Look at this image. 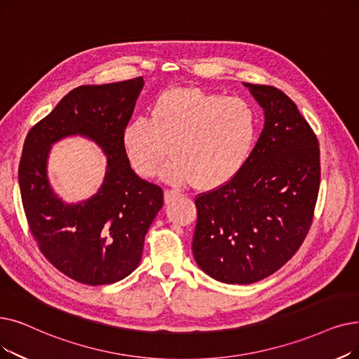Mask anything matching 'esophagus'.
I'll use <instances>...</instances> for the list:
<instances>
[{
    "mask_svg": "<svg viewBox=\"0 0 359 359\" xmlns=\"http://www.w3.org/2000/svg\"><path fill=\"white\" fill-rule=\"evenodd\" d=\"M176 196H179V192H177V191H173V189H165V191H164V201H165V204H167V202H170V201H173Z\"/></svg>",
    "mask_w": 359,
    "mask_h": 359,
    "instance_id": "34e87169",
    "label": "esophagus"
}]
</instances>
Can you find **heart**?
<instances>
[{"label":"heart","mask_w":359,"mask_h":359,"mask_svg":"<svg viewBox=\"0 0 359 359\" xmlns=\"http://www.w3.org/2000/svg\"><path fill=\"white\" fill-rule=\"evenodd\" d=\"M255 136L257 113L248 101L183 86L161 92L149 105V118L132 120L121 142L139 176L157 173L170 147L165 179L211 191L239 173Z\"/></svg>","instance_id":"1"}]
</instances>
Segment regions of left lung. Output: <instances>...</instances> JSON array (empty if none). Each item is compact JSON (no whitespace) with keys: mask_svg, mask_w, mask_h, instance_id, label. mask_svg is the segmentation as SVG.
I'll return each mask as SVG.
<instances>
[{"mask_svg":"<svg viewBox=\"0 0 359 359\" xmlns=\"http://www.w3.org/2000/svg\"><path fill=\"white\" fill-rule=\"evenodd\" d=\"M243 86L264 110V129L239 173L195 199V261L229 285L285 266L313 223L320 189L318 139L298 107L274 86Z\"/></svg>","mask_w":359,"mask_h":359,"instance_id":"left-lung-1","label":"left lung"}]
</instances>
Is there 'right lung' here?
<instances>
[{"label":"right lung","mask_w":359,"mask_h":359,"mask_svg":"<svg viewBox=\"0 0 359 359\" xmlns=\"http://www.w3.org/2000/svg\"><path fill=\"white\" fill-rule=\"evenodd\" d=\"M144 85L135 77L76 88L25 139L19 184L29 229L45 258L76 282L110 285L129 276L163 207V189L136 176L121 142ZM67 135L90 138L107 157L102 188L77 205L53 192L46 171L50 147Z\"/></svg>","instance_id":"1"}]
</instances>
